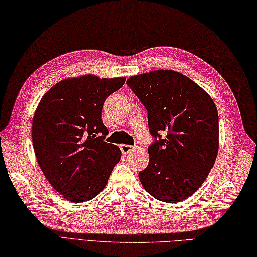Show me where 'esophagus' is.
Returning a JSON list of instances; mask_svg holds the SVG:
<instances>
[{"instance_id": "34e87169", "label": "esophagus", "mask_w": 257, "mask_h": 257, "mask_svg": "<svg viewBox=\"0 0 257 257\" xmlns=\"http://www.w3.org/2000/svg\"><path fill=\"white\" fill-rule=\"evenodd\" d=\"M134 149V146H132V145H128V144H122L121 145V151H122V153L124 154V155H126V154H128L131 151H132Z\"/></svg>"}]
</instances>
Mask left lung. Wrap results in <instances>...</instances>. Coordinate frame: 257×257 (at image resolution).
Segmentation results:
<instances>
[{"instance_id": "1", "label": "left lung", "mask_w": 257, "mask_h": 257, "mask_svg": "<svg viewBox=\"0 0 257 257\" xmlns=\"http://www.w3.org/2000/svg\"><path fill=\"white\" fill-rule=\"evenodd\" d=\"M127 85L148 111L155 141L148 166L139 173L156 200L177 203L205 181L218 152V114L212 97L182 73L158 70L131 76ZM165 130L167 136L159 133Z\"/></svg>"}]
</instances>
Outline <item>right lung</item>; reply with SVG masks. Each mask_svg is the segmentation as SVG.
I'll return each mask as SVG.
<instances>
[{"label":"right lung","instance_id":"right-lung-1","mask_svg":"<svg viewBox=\"0 0 257 257\" xmlns=\"http://www.w3.org/2000/svg\"><path fill=\"white\" fill-rule=\"evenodd\" d=\"M126 77L83 75L66 78L41 98L32 122V141L46 180L65 200L90 201L106 186L121 160L118 146L104 141L105 99Z\"/></svg>","mask_w":257,"mask_h":257}]
</instances>
